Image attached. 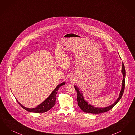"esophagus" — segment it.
I'll return each mask as SVG.
<instances>
[{
    "label": "esophagus",
    "mask_w": 135,
    "mask_h": 135,
    "mask_svg": "<svg viewBox=\"0 0 135 135\" xmlns=\"http://www.w3.org/2000/svg\"><path fill=\"white\" fill-rule=\"evenodd\" d=\"M71 80H73V79H71Z\"/></svg>",
    "instance_id": "obj_1"
}]
</instances>
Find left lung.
I'll return each mask as SVG.
<instances>
[{"label": "left lung", "mask_w": 135, "mask_h": 135, "mask_svg": "<svg viewBox=\"0 0 135 135\" xmlns=\"http://www.w3.org/2000/svg\"><path fill=\"white\" fill-rule=\"evenodd\" d=\"M120 57V56H119ZM122 73L123 75V79L122 81V89L120 92V93L119 95V97L117 98V100L115 101L114 103H113L111 105L108 106L107 107L101 108V107H96L94 106H92L87 101L84 99V97L83 96L82 91H80L79 88H78L76 86H75L74 87L75 88L77 92V101H78V105L79 106V107L83 111L86 113H94V114H99L103 113L105 112H108L115 105L118 101L121 99L123 95V92L124 90V86H125V76H126V71H125V68L124 65L122 62Z\"/></svg>", "instance_id": "1"}]
</instances>
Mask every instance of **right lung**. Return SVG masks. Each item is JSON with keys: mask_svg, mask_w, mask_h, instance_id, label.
Listing matches in <instances>:
<instances>
[{"mask_svg": "<svg viewBox=\"0 0 135 135\" xmlns=\"http://www.w3.org/2000/svg\"><path fill=\"white\" fill-rule=\"evenodd\" d=\"M65 84V82L59 84V85L57 86V87L54 89L52 92L48 96L47 99L45 100L42 103H41L40 105L36 107L35 108H27L22 105L17 100H16L18 103L21 105V106L24 109L26 110L28 112H32L35 113L45 112L48 111L49 110L51 109L53 106L55 104V101H56V95L57 93V91L59 90V88H60L61 86L64 85Z\"/></svg>", "mask_w": 135, "mask_h": 135, "instance_id": "obj_1", "label": "right lung"}]
</instances>
